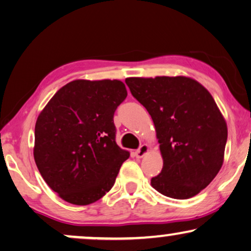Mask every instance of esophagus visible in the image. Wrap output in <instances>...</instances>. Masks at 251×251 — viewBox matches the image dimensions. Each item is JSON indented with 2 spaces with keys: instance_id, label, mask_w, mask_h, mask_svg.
Segmentation results:
<instances>
[{
  "instance_id": "obj_1",
  "label": "esophagus",
  "mask_w": 251,
  "mask_h": 251,
  "mask_svg": "<svg viewBox=\"0 0 251 251\" xmlns=\"http://www.w3.org/2000/svg\"><path fill=\"white\" fill-rule=\"evenodd\" d=\"M148 151H149V147H148V145H142V146L140 147V148L135 151V157H138V158H142V157L145 156L146 153L148 152Z\"/></svg>"
}]
</instances>
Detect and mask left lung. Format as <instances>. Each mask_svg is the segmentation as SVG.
I'll return each mask as SVG.
<instances>
[{"instance_id":"8db88e82","label":"left lung","mask_w":251,"mask_h":251,"mask_svg":"<svg viewBox=\"0 0 251 251\" xmlns=\"http://www.w3.org/2000/svg\"><path fill=\"white\" fill-rule=\"evenodd\" d=\"M155 125L162 172L151 186L168 198L198 195L224 162L227 125L208 89L188 76L126 78Z\"/></svg>"}]
</instances>
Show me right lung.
Listing matches in <instances>:
<instances>
[{
  "instance_id": "right-lung-1",
  "label": "right lung",
  "mask_w": 251,
  "mask_h": 251,
  "mask_svg": "<svg viewBox=\"0 0 251 251\" xmlns=\"http://www.w3.org/2000/svg\"><path fill=\"white\" fill-rule=\"evenodd\" d=\"M127 96L120 80H73L50 99L35 124V164L50 188L75 205L112 188L129 157L117 145L113 115Z\"/></svg>"
}]
</instances>
